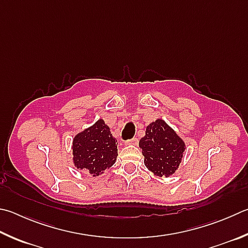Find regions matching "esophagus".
<instances>
[{"label": "esophagus", "mask_w": 248, "mask_h": 248, "mask_svg": "<svg viewBox=\"0 0 248 248\" xmlns=\"http://www.w3.org/2000/svg\"><path fill=\"white\" fill-rule=\"evenodd\" d=\"M138 139L137 138H132V139H130V140H128L127 141V144H132V145H137L138 144Z\"/></svg>", "instance_id": "1"}]
</instances>
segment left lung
I'll list each match as a JSON object with an SVG mask.
<instances>
[{"mask_svg":"<svg viewBox=\"0 0 248 248\" xmlns=\"http://www.w3.org/2000/svg\"><path fill=\"white\" fill-rule=\"evenodd\" d=\"M144 164L158 177H169L181 163L186 144L164 120L147 125L145 137L140 140Z\"/></svg>","mask_w":248,"mask_h":248,"instance_id":"1","label":"left lung"}]
</instances>
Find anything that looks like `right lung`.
<instances>
[{"label": "right lung", "mask_w": 248, "mask_h": 248, "mask_svg": "<svg viewBox=\"0 0 248 248\" xmlns=\"http://www.w3.org/2000/svg\"><path fill=\"white\" fill-rule=\"evenodd\" d=\"M104 120H97L92 127L77 134L74 139V164L78 169L100 175L116 163L117 143Z\"/></svg>", "instance_id": "add662e5"}]
</instances>
